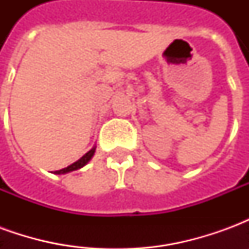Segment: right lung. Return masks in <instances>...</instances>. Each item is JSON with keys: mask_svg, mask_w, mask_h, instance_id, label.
Here are the masks:
<instances>
[{"mask_svg": "<svg viewBox=\"0 0 249 249\" xmlns=\"http://www.w3.org/2000/svg\"><path fill=\"white\" fill-rule=\"evenodd\" d=\"M94 151H96V146L94 148H92L90 151L88 152V153H85L84 156L80 159V160H77L76 162H73L71 165H69V167L64 168V169H60V171H56V175H62V173H68V172H71V171H77V169H80V168H82L84 165H87L88 161L90 160L93 157V155H94Z\"/></svg>", "mask_w": 249, "mask_h": 249, "instance_id": "1", "label": "right lung"}]
</instances>
